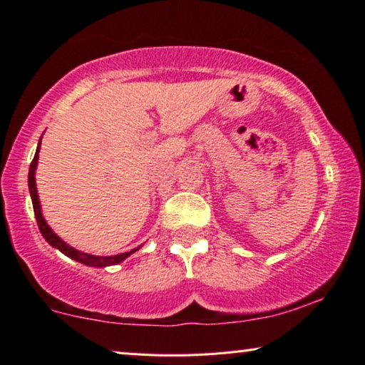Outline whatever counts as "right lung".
Instances as JSON below:
<instances>
[{"label": "right lung", "mask_w": 365, "mask_h": 365, "mask_svg": "<svg viewBox=\"0 0 365 365\" xmlns=\"http://www.w3.org/2000/svg\"><path fill=\"white\" fill-rule=\"evenodd\" d=\"M41 141V140H40ZM38 153H40V143L38 146H36V153H35V158L31 161L30 165V172H29V188H30V197H31V204H34V210H35V217H36V224H38V229L41 232V236L45 237V241H47L50 246L58 249L60 252H63L67 257H71V259L77 261V262H82V264L86 266H92V267H106V266H113V264H119V262H123L126 259L128 256H131L133 252H136L138 249H131L129 252H121V255H116V256H96V255H87V252H82L79 249L68 246L66 241H62L57 234L53 232L52 229H50V225L47 224V220H45V217L41 215V205H40V198H38V190H36V182H35V172H36V165H38Z\"/></svg>", "instance_id": "right-lung-1"}]
</instances>
